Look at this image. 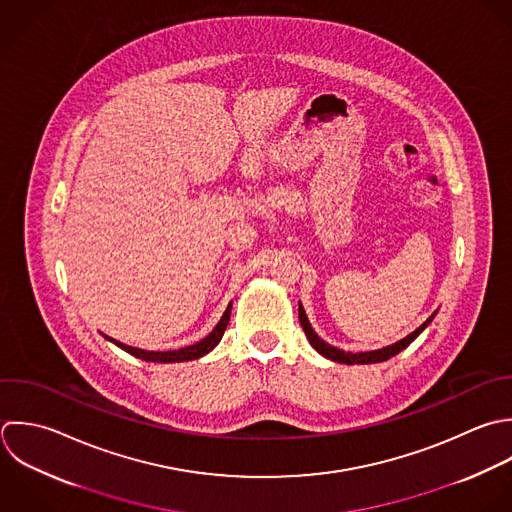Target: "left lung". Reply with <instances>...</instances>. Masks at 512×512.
Listing matches in <instances>:
<instances>
[{
    "mask_svg": "<svg viewBox=\"0 0 512 512\" xmlns=\"http://www.w3.org/2000/svg\"><path fill=\"white\" fill-rule=\"evenodd\" d=\"M435 315H437V311L419 327V329H415L411 335H407L405 339H401V341H397V343H393V345H387V347H383V349H375V351H361V353H347V351H343V349H337V347H333V345H329V343H325L315 331H313V327H311V323H309V319H307V313H305V309H303V305L299 303V323H301V327H303V331H305V335H307V339H309V343H311V347L319 353V355H323L325 359H329V361H335V363H345V365H371V363H383V361H387V359H391V357H395V355H399L403 349H407L427 327H429V323L435 319Z\"/></svg>",
    "mask_w": 512,
    "mask_h": 512,
    "instance_id": "8db88e82",
    "label": "left lung"
}]
</instances>
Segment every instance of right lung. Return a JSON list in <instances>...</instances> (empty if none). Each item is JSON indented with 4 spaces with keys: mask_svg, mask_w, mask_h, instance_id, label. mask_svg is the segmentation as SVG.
Masks as SVG:
<instances>
[{
    "mask_svg": "<svg viewBox=\"0 0 512 512\" xmlns=\"http://www.w3.org/2000/svg\"><path fill=\"white\" fill-rule=\"evenodd\" d=\"M229 317H231V303L227 305V309H225L221 321L215 325V329H213L205 339L197 341L195 345L177 349V351H145V349H137V347H129V345H125V343H119V341H115V339H111V337H107V335H103V337H105L107 341L115 343V345H117L119 349H123L125 353L137 357V359H143V361H149V363H181V361L199 359V357L207 355L209 351H213V349L219 345V341H221V337H223V333H225V329H227Z\"/></svg>",
    "mask_w": 512,
    "mask_h": 512,
    "instance_id": "add662e5",
    "label": "right lung"
}]
</instances>
